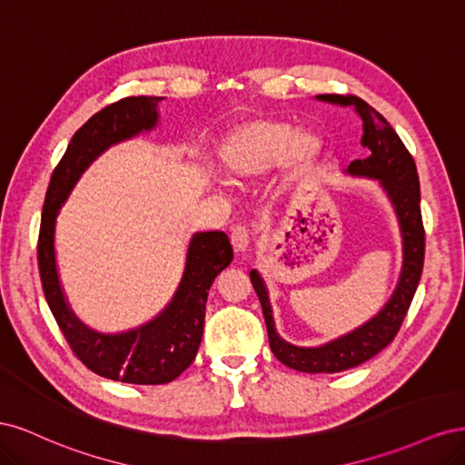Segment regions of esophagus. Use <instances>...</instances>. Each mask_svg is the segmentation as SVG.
<instances>
[{
    "label": "esophagus",
    "instance_id": "obj_1",
    "mask_svg": "<svg viewBox=\"0 0 465 465\" xmlns=\"http://www.w3.org/2000/svg\"><path fill=\"white\" fill-rule=\"evenodd\" d=\"M250 229L244 227V224H236V227L232 229L231 232V242H232V248L236 252H246L248 250V244H250Z\"/></svg>",
    "mask_w": 465,
    "mask_h": 465
}]
</instances>
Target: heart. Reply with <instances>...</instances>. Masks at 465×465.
Here are the masks:
<instances>
[{
    "label": "heart",
    "mask_w": 465,
    "mask_h": 465,
    "mask_svg": "<svg viewBox=\"0 0 465 465\" xmlns=\"http://www.w3.org/2000/svg\"><path fill=\"white\" fill-rule=\"evenodd\" d=\"M323 151L314 132H297L287 122L256 120L238 125L223 139L219 166L231 182H248L272 173L287 159L292 173L312 166Z\"/></svg>",
    "instance_id": "1"
}]
</instances>
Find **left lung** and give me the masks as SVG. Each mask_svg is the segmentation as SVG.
Returning a JSON list of instances; mask_svg holds the SVG:
<instances>
[{
    "label": "left lung",
    "mask_w": 465,
    "mask_h": 465,
    "mask_svg": "<svg viewBox=\"0 0 465 465\" xmlns=\"http://www.w3.org/2000/svg\"><path fill=\"white\" fill-rule=\"evenodd\" d=\"M316 98L323 103L351 106L361 118V143L371 151V154L367 159H357L351 163L347 166V174L380 180V186L384 188L393 209H396L403 242L401 275L396 291H393L382 311L369 322H364L357 330L320 347H297L281 340L275 331L272 304L263 279L256 270L250 272V281L254 285L263 311L273 355L285 367L294 371L333 374L359 367L364 361L372 359L384 347H388L400 331L401 322L407 311H410V304L417 291L420 273H423L425 229L423 217H420V193L415 161L386 118L369 103L353 94H318Z\"/></svg>",
    "instance_id": "8db88e82"
}]
</instances>
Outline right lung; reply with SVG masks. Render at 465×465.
I'll use <instances>...</instances> for the list:
<instances>
[{"label": "right lung", "mask_w": 465, "mask_h": 465, "mask_svg": "<svg viewBox=\"0 0 465 465\" xmlns=\"http://www.w3.org/2000/svg\"><path fill=\"white\" fill-rule=\"evenodd\" d=\"M163 98L125 96L81 125L52 174L38 234L42 289L65 341L89 371L125 384L173 382L193 362L203 335L209 289L232 262L229 236L219 231L195 232L188 246L184 275L164 311L135 330L98 333L65 302L55 265L54 231L64 202L89 164L110 145L151 132L159 122L157 106Z\"/></svg>", "instance_id": "1"}]
</instances>
